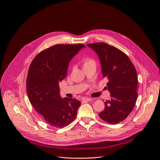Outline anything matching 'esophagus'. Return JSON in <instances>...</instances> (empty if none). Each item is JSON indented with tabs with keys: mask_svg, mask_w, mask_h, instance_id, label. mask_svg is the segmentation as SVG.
Masks as SVG:
<instances>
[{
	"mask_svg": "<svg viewBox=\"0 0 160 160\" xmlns=\"http://www.w3.org/2000/svg\"><path fill=\"white\" fill-rule=\"evenodd\" d=\"M92 100V98H84L82 99V101L84 102H88V101H90Z\"/></svg>",
	"mask_w": 160,
	"mask_h": 160,
	"instance_id": "34e87169",
	"label": "esophagus"
}]
</instances>
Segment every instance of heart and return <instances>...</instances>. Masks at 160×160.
<instances>
[{
	"label": "heart",
	"instance_id": "obj_1",
	"mask_svg": "<svg viewBox=\"0 0 160 160\" xmlns=\"http://www.w3.org/2000/svg\"><path fill=\"white\" fill-rule=\"evenodd\" d=\"M91 62H93V61H92V60L87 59V60H85V61H84L83 66H84V65H87V64H89V63H91Z\"/></svg>",
	"mask_w": 160,
	"mask_h": 160
}]
</instances>
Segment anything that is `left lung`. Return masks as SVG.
Wrapping results in <instances>:
<instances>
[{"mask_svg":"<svg viewBox=\"0 0 160 160\" xmlns=\"http://www.w3.org/2000/svg\"><path fill=\"white\" fill-rule=\"evenodd\" d=\"M87 45L97 54L102 76L108 80L111 99L104 102L105 108L99 116L116 124L128 117L135 106L138 96L136 69L128 56L113 46L104 42Z\"/></svg>","mask_w":160,"mask_h":160,"instance_id":"8db88e82","label":"left lung"}]
</instances>
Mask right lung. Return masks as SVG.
Returning <instances> with one entry per match:
<instances>
[{
    "mask_svg": "<svg viewBox=\"0 0 160 160\" xmlns=\"http://www.w3.org/2000/svg\"><path fill=\"white\" fill-rule=\"evenodd\" d=\"M83 44H58L38 54L30 66L27 92L34 109L50 126H67L73 121L81 105L76 99L60 95L59 82L66 77L70 61Z\"/></svg>",
    "mask_w": 160,
    "mask_h": 160,
    "instance_id": "obj_1",
    "label": "right lung"
}]
</instances>
